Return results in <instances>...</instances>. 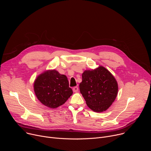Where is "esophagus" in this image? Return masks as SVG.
I'll return each mask as SVG.
<instances>
[{"instance_id":"esophagus-1","label":"esophagus","mask_w":151,"mask_h":151,"mask_svg":"<svg viewBox=\"0 0 151 151\" xmlns=\"http://www.w3.org/2000/svg\"><path fill=\"white\" fill-rule=\"evenodd\" d=\"M73 91L75 93H76L78 91V87H75L73 88Z\"/></svg>"}]
</instances>
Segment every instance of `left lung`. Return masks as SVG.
<instances>
[{"label": "left lung", "mask_w": 151, "mask_h": 151, "mask_svg": "<svg viewBox=\"0 0 151 151\" xmlns=\"http://www.w3.org/2000/svg\"><path fill=\"white\" fill-rule=\"evenodd\" d=\"M80 92L86 103L96 112L106 111L115 101L118 85L113 75L102 66L86 70L82 75Z\"/></svg>", "instance_id": "left-lung-1"}]
</instances>
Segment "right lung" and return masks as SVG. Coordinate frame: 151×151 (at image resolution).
<instances>
[{
    "label": "right lung",
    "instance_id": "obj_1",
    "mask_svg": "<svg viewBox=\"0 0 151 151\" xmlns=\"http://www.w3.org/2000/svg\"><path fill=\"white\" fill-rule=\"evenodd\" d=\"M33 88L40 102L51 109L63 104L73 94L67 76L54 69L45 70L38 75Z\"/></svg>",
    "mask_w": 151,
    "mask_h": 151
}]
</instances>
